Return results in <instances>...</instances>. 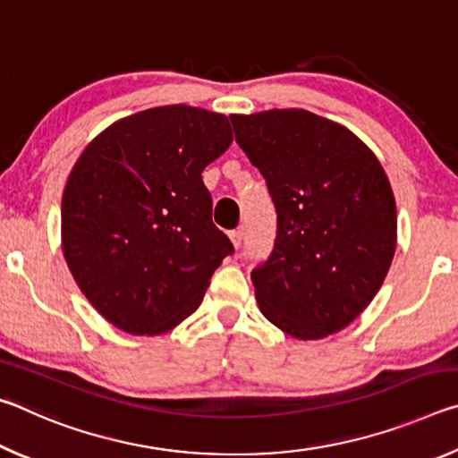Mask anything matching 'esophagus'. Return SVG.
<instances>
[{"label": "esophagus", "mask_w": 458, "mask_h": 458, "mask_svg": "<svg viewBox=\"0 0 458 458\" xmlns=\"http://www.w3.org/2000/svg\"><path fill=\"white\" fill-rule=\"evenodd\" d=\"M228 236H230V242H232V246H234V248H236V250H238V248H240V246H242V240H244V232H242V230H232Z\"/></svg>", "instance_id": "34e87169"}]
</instances>
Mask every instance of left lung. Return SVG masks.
<instances>
[{"label": "left lung", "mask_w": 458, "mask_h": 458, "mask_svg": "<svg viewBox=\"0 0 458 458\" xmlns=\"http://www.w3.org/2000/svg\"><path fill=\"white\" fill-rule=\"evenodd\" d=\"M276 206L275 250L252 270L260 313L301 341L345 329L390 270L396 199L374 151L305 108L230 114Z\"/></svg>", "instance_id": "left-lung-1"}]
</instances>
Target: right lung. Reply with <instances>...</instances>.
Instances as JSON below:
<instances>
[{
  "instance_id": "right-lung-1",
  "label": "right lung",
  "mask_w": 458,
  "mask_h": 458,
  "mask_svg": "<svg viewBox=\"0 0 458 458\" xmlns=\"http://www.w3.org/2000/svg\"><path fill=\"white\" fill-rule=\"evenodd\" d=\"M230 143L226 114L165 105L114 121L76 159L62 193V252L117 329L161 335L199 307L232 252L201 172Z\"/></svg>"
}]
</instances>
